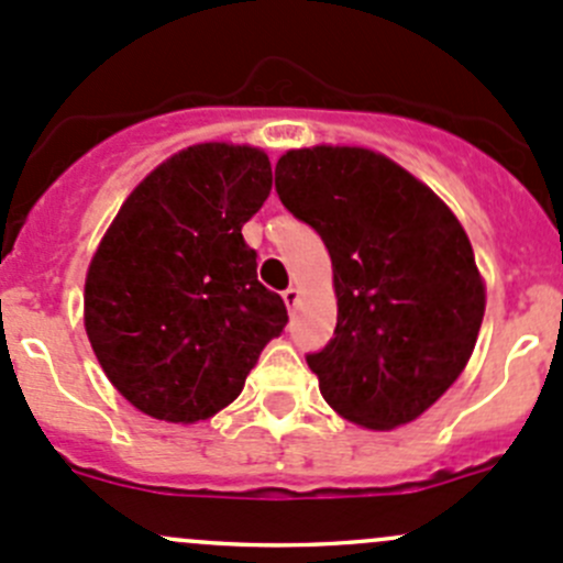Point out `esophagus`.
Wrapping results in <instances>:
<instances>
[{"label": "esophagus", "instance_id": "1", "mask_svg": "<svg viewBox=\"0 0 563 563\" xmlns=\"http://www.w3.org/2000/svg\"><path fill=\"white\" fill-rule=\"evenodd\" d=\"M282 298H284V306H287V309H295V306H298V300H300V289L298 287H287L282 292Z\"/></svg>", "mask_w": 563, "mask_h": 563}]
</instances>
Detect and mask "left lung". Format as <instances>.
<instances>
[{
    "mask_svg": "<svg viewBox=\"0 0 563 563\" xmlns=\"http://www.w3.org/2000/svg\"><path fill=\"white\" fill-rule=\"evenodd\" d=\"M276 191L331 254L336 331L306 355L322 399L364 430L416 421L463 375L482 328L487 289L463 224L366 147L287 150Z\"/></svg>",
    "mask_w": 563,
    "mask_h": 563,
    "instance_id": "1",
    "label": "left lung"
}]
</instances>
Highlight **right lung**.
<instances>
[{
  "instance_id": "right-lung-1",
  "label": "right lung",
  "mask_w": 563,
  "mask_h": 563,
  "mask_svg": "<svg viewBox=\"0 0 563 563\" xmlns=\"http://www.w3.org/2000/svg\"><path fill=\"white\" fill-rule=\"evenodd\" d=\"M265 150L202 142L169 155L122 202L85 279V331L136 410L210 419L243 391L287 309L257 282L243 224L268 199Z\"/></svg>"
}]
</instances>
